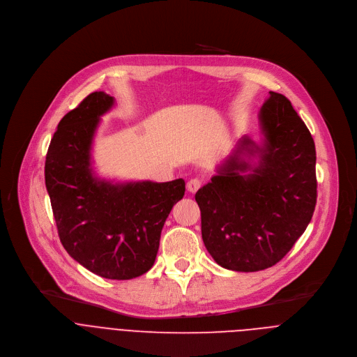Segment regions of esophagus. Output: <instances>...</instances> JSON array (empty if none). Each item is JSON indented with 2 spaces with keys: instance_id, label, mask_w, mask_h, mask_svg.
<instances>
[{
  "instance_id": "esophagus-1",
  "label": "esophagus",
  "mask_w": 357,
  "mask_h": 357,
  "mask_svg": "<svg viewBox=\"0 0 357 357\" xmlns=\"http://www.w3.org/2000/svg\"><path fill=\"white\" fill-rule=\"evenodd\" d=\"M200 186H202V181L197 179V178H193V179H190V181H188V183H186V189H188V192H190V193L196 192Z\"/></svg>"
}]
</instances>
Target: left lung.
<instances>
[{
    "label": "left lung",
    "instance_id": "8db88e82",
    "mask_svg": "<svg viewBox=\"0 0 357 357\" xmlns=\"http://www.w3.org/2000/svg\"><path fill=\"white\" fill-rule=\"evenodd\" d=\"M260 127L261 144L238 138L218 174L195 195L203 243L231 271L254 273L282 260L317 205L315 142L285 96L270 91Z\"/></svg>",
    "mask_w": 357,
    "mask_h": 357
}]
</instances>
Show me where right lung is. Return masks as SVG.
<instances>
[{
	"label": "right lung",
	"mask_w": 357,
	"mask_h": 357,
	"mask_svg": "<svg viewBox=\"0 0 357 357\" xmlns=\"http://www.w3.org/2000/svg\"><path fill=\"white\" fill-rule=\"evenodd\" d=\"M113 106L114 97L94 91L61 120L47 148L45 183L69 256L103 278L131 280L154 266L164 223L185 195V181L113 183L94 175V132Z\"/></svg>",
	"instance_id": "right-lung-1"
}]
</instances>
